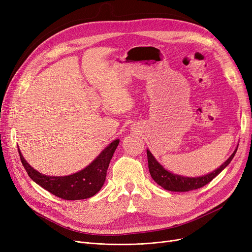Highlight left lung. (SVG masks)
I'll return each mask as SVG.
<instances>
[{
  "label": "left lung",
  "instance_id": "1",
  "mask_svg": "<svg viewBox=\"0 0 252 252\" xmlns=\"http://www.w3.org/2000/svg\"><path fill=\"white\" fill-rule=\"evenodd\" d=\"M237 148L235 149L233 154L220 167H218L214 171H211L210 174L202 177L189 178V177H183L180 175L171 174L155 159L154 156L149 150H147L148 167H149V171L152 179L163 189L168 191H174V192H188L191 190L199 189L205 186V185L208 184L209 182L213 181L220 173V171L224 167H227L229 163L232 161L233 157L237 152Z\"/></svg>",
  "mask_w": 252,
  "mask_h": 252
}]
</instances>
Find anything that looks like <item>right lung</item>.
Wrapping results in <instances>:
<instances>
[{
    "instance_id": "obj_1",
    "label": "right lung",
    "mask_w": 252,
    "mask_h": 252,
    "mask_svg": "<svg viewBox=\"0 0 252 252\" xmlns=\"http://www.w3.org/2000/svg\"><path fill=\"white\" fill-rule=\"evenodd\" d=\"M119 140L109 144L86 168L65 177H50L42 175L32 168L23 158L18 149L20 160L30 178L39 186L65 200L87 199L97 194L104 185L107 169Z\"/></svg>"
}]
</instances>
